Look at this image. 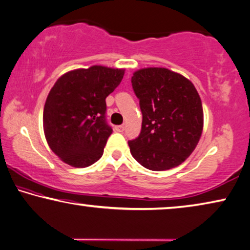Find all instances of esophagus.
<instances>
[{"label":"esophagus","mask_w":250,"mask_h":250,"mask_svg":"<svg viewBox=\"0 0 250 250\" xmlns=\"http://www.w3.org/2000/svg\"><path fill=\"white\" fill-rule=\"evenodd\" d=\"M114 129H115V131H118V132H124L125 131V125H117Z\"/></svg>","instance_id":"obj_1"}]
</instances>
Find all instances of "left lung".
Wrapping results in <instances>:
<instances>
[{
  "instance_id": "obj_1",
  "label": "left lung",
  "mask_w": 250,
  "mask_h": 250,
  "mask_svg": "<svg viewBox=\"0 0 250 250\" xmlns=\"http://www.w3.org/2000/svg\"><path fill=\"white\" fill-rule=\"evenodd\" d=\"M133 92L143 113L140 135L128 141L133 158L150 170L181 165L203 130V109L191 81L162 67L133 73Z\"/></svg>"
}]
</instances>
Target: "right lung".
<instances>
[{
	"label": "right lung",
	"mask_w": 250,
	"mask_h": 250,
	"mask_svg": "<svg viewBox=\"0 0 250 250\" xmlns=\"http://www.w3.org/2000/svg\"><path fill=\"white\" fill-rule=\"evenodd\" d=\"M124 75L125 69L95 65L70 70L56 82L44 103L43 131L62 162L83 168L102 157L112 133L105 119V99Z\"/></svg>",
	"instance_id": "right-lung-1"
}]
</instances>
